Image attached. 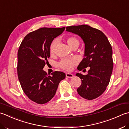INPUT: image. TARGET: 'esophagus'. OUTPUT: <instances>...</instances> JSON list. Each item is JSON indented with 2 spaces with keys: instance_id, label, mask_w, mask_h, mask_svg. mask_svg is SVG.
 Instances as JSON below:
<instances>
[{
  "instance_id": "34e87169",
  "label": "esophagus",
  "mask_w": 129,
  "mask_h": 129,
  "mask_svg": "<svg viewBox=\"0 0 129 129\" xmlns=\"http://www.w3.org/2000/svg\"><path fill=\"white\" fill-rule=\"evenodd\" d=\"M66 77H68V78H72V77H73V75L72 74V73H66Z\"/></svg>"
}]
</instances>
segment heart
I'll use <instances>...</instances> for the list:
<instances>
[{
	"instance_id": "heart-1",
	"label": "heart",
	"mask_w": 129,
	"mask_h": 129,
	"mask_svg": "<svg viewBox=\"0 0 129 129\" xmlns=\"http://www.w3.org/2000/svg\"><path fill=\"white\" fill-rule=\"evenodd\" d=\"M66 42L68 45L72 49L79 46L80 42L79 40L75 36H70L67 38ZM57 42L54 41L51 44L49 48V53L51 56H54L56 54V50ZM78 60L76 58H72L69 59H62L59 63V66L62 69L69 71L72 70L73 67L77 64Z\"/></svg>"
}]
</instances>
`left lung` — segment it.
Here are the masks:
<instances>
[{
    "label": "left lung",
    "mask_w": 129,
    "mask_h": 129,
    "mask_svg": "<svg viewBox=\"0 0 129 129\" xmlns=\"http://www.w3.org/2000/svg\"><path fill=\"white\" fill-rule=\"evenodd\" d=\"M66 30L80 36L85 43V57L78 65V70L90 67L87 75H76L82 81L77 92L89 100L98 98L106 90L112 72L111 44L102 31L87 25L69 26Z\"/></svg>",
    "instance_id": "8db88e82"
}]
</instances>
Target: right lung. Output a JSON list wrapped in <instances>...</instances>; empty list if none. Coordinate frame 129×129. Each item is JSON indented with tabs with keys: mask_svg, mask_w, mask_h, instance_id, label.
I'll return each instance as SVG.
<instances>
[{
	"mask_svg": "<svg viewBox=\"0 0 129 129\" xmlns=\"http://www.w3.org/2000/svg\"><path fill=\"white\" fill-rule=\"evenodd\" d=\"M65 29L63 28H41L28 33L18 51L17 72L23 91L31 101L44 104L53 98L65 73L54 71L48 75L43 68L50 57L52 41Z\"/></svg>",
	"mask_w": 129,
	"mask_h": 129,
	"instance_id": "obj_1",
	"label": "right lung"
}]
</instances>
